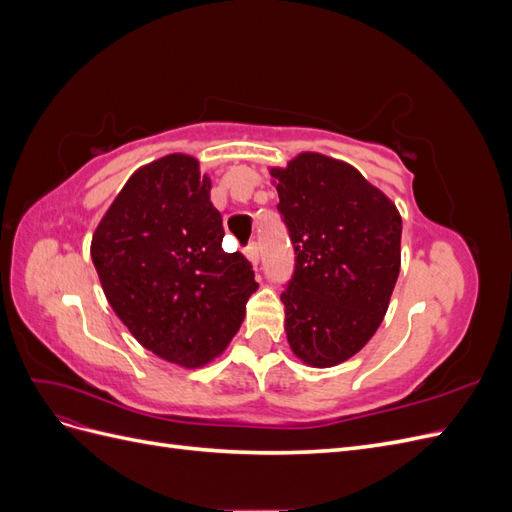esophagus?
<instances>
[{
  "mask_svg": "<svg viewBox=\"0 0 512 512\" xmlns=\"http://www.w3.org/2000/svg\"><path fill=\"white\" fill-rule=\"evenodd\" d=\"M245 256L250 258V262L256 267L258 260H260V247H258V243H250V245H247V247H245Z\"/></svg>",
  "mask_w": 512,
  "mask_h": 512,
  "instance_id": "obj_1",
  "label": "esophagus"
}]
</instances>
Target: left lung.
Listing matches in <instances>:
<instances>
[{
    "label": "left lung",
    "instance_id": "1",
    "mask_svg": "<svg viewBox=\"0 0 512 512\" xmlns=\"http://www.w3.org/2000/svg\"><path fill=\"white\" fill-rule=\"evenodd\" d=\"M271 177L294 247L282 292L288 344L305 365H339L369 342L389 309L401 215L354 166L322 153H299Z\"/></svg>",
    "mask_w": 512,
    "mask_h": 512
}]
</instances>
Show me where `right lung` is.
I'll return each instance as SVG.
<instances>
[{
  "label": "right lung",
  "mask_w": 512,
  "mask_h": 512,
  "mask_svg": "<svg viewBox=\"0 0 512 512\" xmlns=\"http://www.w3.org/2000/svg\"><path fill=\"white\" fill-rule=\"evenodd\" d=\"M198 160L170 153L123 185L91 239L102 290L136 342L203 367L239 331L258 290L250 260L224 252L222 215Z\"/></svg>",
  "instance_id": "1"
}]
</instances>
